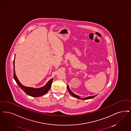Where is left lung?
Segmentation results:
<instances>
[{
  "label": "left lung",
  "mask_w": 131,
  "mask_h": 131,
  "mask_svg": "<svg viewBox=\"0 0 131 131\" xmlns=\"http://www.w3.org/2000/svg\"><path fill=\"white\" fill-rule=\"evenodd\" d=\"M67 88H68V91H69V93L70 94H71L73 96V97H75V98H77V99H81V100H88V99H93V98H94V97L96 95H94V96H89V97H87V98H86V99H81V98H80L79 97V96H78V95H76V94H73V93L69 89V86H68V85H67Z\"/></svg>",
  "instance_id": "left-lung-1"
}]
</instances>
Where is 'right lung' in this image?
I'll use <instances>...</instances> for the list:
<instances>
[{"label": "right lung", "instance_id": "1", "mask_svg": "<svg viewBox=\"0 0 131 131\" xmlns=\"http://www.w3.org/2000/svg\"><path fill=\"white\" fill-rule=\"evenodd\" d=\"M14 79H15V80H16V83L18 84V85L21 88V89L22 90L24 91V92L27 94L31 96H34V97H38V96H42L43 95L46 94L51 88L52 79H52L50 80L45 86L40 88L36 89V88H31V87H27L24 86L19 82V81H18V79L16 76L15 71V59L14 60Z\"/></svg>", "mask_w": 131, "mask_h": 131}]
</instances>
